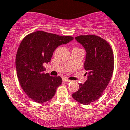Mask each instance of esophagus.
I'll use <instances>...</instances> for the list:
<instances>
[{"mask_svg":"<svg viewBox=\"0 0 130 130\" xmlns=\"http://www.w3.org/2000/svg\"><path fill=\"white\" fill-rule=\"evenodd\" d=\"M63 81H64V82H70V81L71 80H69V79H67V78H63Z\"/></svg>","mask_w":130,"mask_h":130,"instance_id":"obj_1","label":"esophagus"}]
</instances>
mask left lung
I'll use <instances>...</instances> for the list:
<instances>
[{
    "label": "left lung",
    "instance_id": "obj_1",
    "mask_svg": "<svg viewBox=\"0 0 130 130\" xmlns=\"http://www.w3.org/2000/svg\"><path fill=\"white\" fill-rule=\"evenodd\" d=\"M75 39L87 52L84 67L89 76L72 95L77 101L87 105L103 95L113 73L115 58L109 43L104 39L94 35H80Z\"/></svg>",
    "mask_w": 130,
    "mask_h": 130
}]
</instances>
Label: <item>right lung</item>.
I'll return each instance as SVG.
<instances>
[{
  "instance_id": "add662e5",
  "label": "right lung",
  "mask_w": 130,
  "mask_h": 130,
  "mask_svg": "<svg viewBox=\"0 0 130 130\" xmlns=\"http://www.w3.org/2000/svg\"><path fill=\"white\" fill-rule=\"evenodd\" d=\"M70 36L38 31L21 42L15 57L18 80L26 95L35 102L43 103L53 98L62 80L43 72L44 63L50 62L55 50L72 40Z\"/></svg>"
}]
</instances>
